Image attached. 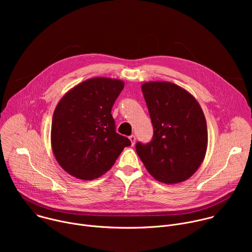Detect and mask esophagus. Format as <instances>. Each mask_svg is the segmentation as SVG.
<instances>
[{
    "label": "esophagus",
    "mask_w": 252,
    "mask_h": 252,
    "mask_svg": "<svg viewBox=\"0 0 252 252\" xmlns=\"http://www.w3.org/2000/svg\"><path fill=\"white\" fill-rule=\"evenodd\" d=\"M128 138H129V140H130V142H131V146H133L134 142H135V136L132 134V135H130Z\"/></svg>",
    "instance_id": "esophagus-1"
}]
</instances>
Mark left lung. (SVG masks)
<instances>
[{
  "label": "left lung",
  "instance_id": "1",
  "mask_svg": "<svg viewBox=\"0 0 252 252\" xmlns=\"http://www.w3.org/2000/svg\"><path fill=\"white\" fill-rule=\"evenodd\" d=\"M154 136L136 143V153L157 181L175 185L189 179L200 166L207 150V126L201 106L184 88L170 82L141 85Z\"/></svg>",
  "mask_w": 252,
  "mask_h": 252
}]
</instances>
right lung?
I'll return each instance as SVG.
<instances>
[{
	"label": "right lung",
	"instance_id": "right-lung-1",
	"mask_svg": "<svg viewBox=\"0 0 252 252\" xmlns=\"http://www.w3.org/2000/svg\"><path fill=\"white\" fill-rule=\"evenodd\" d=\"M125 87L119 79L96 77L71 88L58 102L51 145L61 167L92 181L111 169L130 140L116 132L112 107Z\"/></svg>",
	"mask_w": 252,
	"mask_h": 252
}]
</instances>
